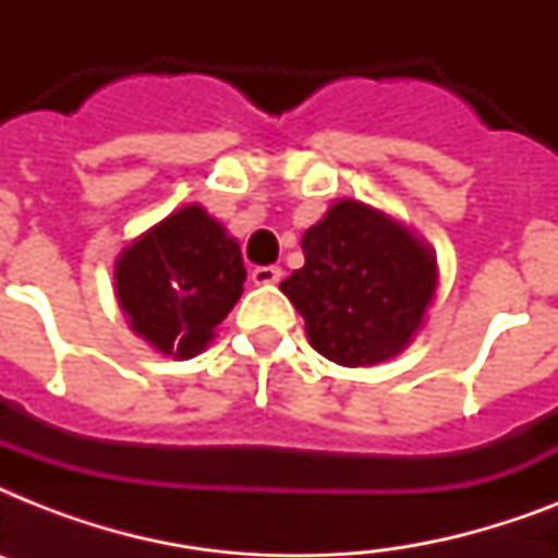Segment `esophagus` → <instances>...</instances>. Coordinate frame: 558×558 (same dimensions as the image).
<instances>
[{
    "label": "esophagus",
    "instance_id": "34e87169",
    "mask_svg": "<svg viewBox=\"0 0 558 558\" xmlns=\"http://www.w3.org/2000/svg\"><path fill=\"white\" fill-rule=\"evenodd\" d=\"M280 278H283L280 266H257V269L252 271L254 287H275Z\"/></svg>",
    "mask_w": 558,
    "mask_h": 558
}]
</instances>
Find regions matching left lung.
<instances>
[{"label":"left lung","instance_id":"obj_1","mask_svg":"<svg viewBox=\"0 0 558 558\" xmlns=\"http://www.w3.org/2000/svg\"><path fill=\"white\" fill-rule=\"evenodd\" d=\"M301 248L306 263L280 289L324 359L367 367L411 344L437 289L425 240L365 202L341 199L306 228Z\"/></svg>","mask_w":558,"mask_h":558}]
</instances>
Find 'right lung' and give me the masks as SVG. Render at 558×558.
I'll return each instance as SVG.
<instances>
[{"label": "right lung", "mask_w": 558, "mask_h": 558, "mask_svg": "<svg viewBox=\"0 0 558 558\" xmlns=\"http://www.w3.org/2000/svg\"><path fill=\"white\" fill-rule=\"evenodd\" d=\"M243 280L240 243L199 205L173 210L116 260V295L126 322L173 359L208 348L243 295Z\"/></svg>", "instance_id": "add662e5"}]
</instances>
